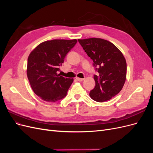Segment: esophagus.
<instances>
[{"mask_svg": "<svg viewBox=\"0 0 153 153\" xmlns=\"http://www.w3.org/2000/svg\"><path fill=\"white\" fill-rule=\"evenodd\" d=\"M76 79L77 81H79V82H82L83 80H84V78H78V77H76Z\"/></svg>", "mask_w": 153, "mask_h": 153, "instance_id": "1", "label": "esophagus"}]
</instances>
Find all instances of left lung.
Here are the masks:
<instances>
[{
  "label": "left lung",
  "instance_id": "obj_1",
  "mask_svg": "<svg viewBox=\"0 0 153 153\" xmlns=\"http://www.w3.org/2000/svg\"><path fill=\"white\" fill-rule=\"evenodd\" d=\"M78 42L93 61L98 73L94 75L96 85L90 92L91 98L98 102L112 98L121 91L126 81V62L122 52L103 39H78Z\"/></svg>",
  "mask_w": 153,
  "mask_h": 153
}]
</instances>
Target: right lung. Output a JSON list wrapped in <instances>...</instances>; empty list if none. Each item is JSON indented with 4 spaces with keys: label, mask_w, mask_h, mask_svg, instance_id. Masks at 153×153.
Here are the masks:
<instances>
[{
    "label": "right lung",
    "mask_w": 153,
    "mask_h": 153,
    "mask_svg": "<svg viewBox=\"0 0 153 153\" xmlns=\"http://www.w3.org/2000/svg\"><path fill=\"white\" fill-rule=\"evenodd\" d=\"M76 39H53L40 43L27 61V75L34 93L48 102L64 98L73 82L57 74L64 58L76 45Z\"/></svg>",
    "instance_id": "obj_1"
}]
</instances>
